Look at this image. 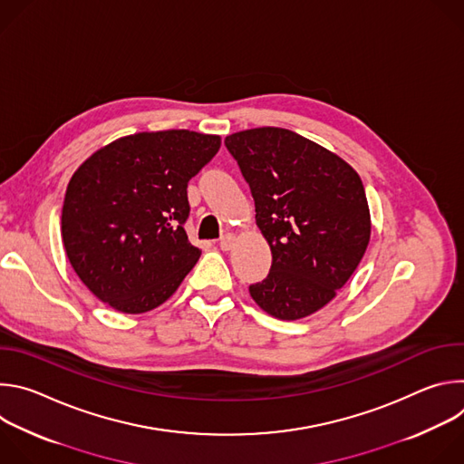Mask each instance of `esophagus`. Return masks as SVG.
<instances>
[{
	"mask_svg": "<svg viewBox=\"0 0 464 464\" xmlns=\"http://www.w3.org/2000/svg\"><path fill=\"white\" fill-rule=\"evenodd\" d=\"M235 240H237V237L233 235V233H226L222 238H220V249H224V251H229L233 246H235Z\"/></svg>",
	"mask_w": 464,
	"mask_h": 464,
	"instance_id": "34e87169",
	"label": "esophagus"
}]
</instances>
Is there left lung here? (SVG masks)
<instances>
[{"instance_id":"left-lung-1","label":"left lung","mask_w":464,"mask_h":464,"mask_svg":"<svg viewBox=\"0 0 464 464\" xmlns=\"http://www.w3.org/2000/svg\"><path fill=\"white\" fill-rule=\"evenodd\" d=\"M272 249L268 277L249 286L274 317L301 319L336 297L367 249L371 215L358 172L340 156L286 128L226 138Z\"/></svg>"}]
</instances>
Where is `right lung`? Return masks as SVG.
Here are the masks:
<instances>
[{"label":"right lung","instance_id":"right-lung-1","mask_svg":"<svg viewBox=\"0 0 464 464\" xmlns=\"http://www.w3.org/2000/svg\"><path fill=\"white\" fill-rule=\"evenodd\" d=\"M218 149V136L190 130L141 131L77 169L63 198L62 240L95 297L143 314L178 290L202 255L183 229L187 183Z\"/></svg>","mask_w":464,"mask_h":464}]
</instances>
